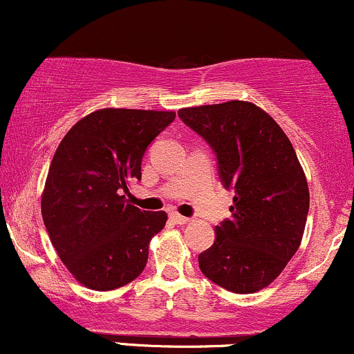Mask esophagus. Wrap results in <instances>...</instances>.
<instances>
[{
    "label": "esophagus",
    "instance_id": "1",
    "mask_svg": "<svg viewBox=\"0 0 354 354\" xmlns=\"http://www.w3.org/2000/svg\"><path fill=\"white\" fill-rule=\"evenodd\" d=\"M171 220H173L176 225H186L189 221L188 216L180 215V213H171Z\"/></svg>",
    "mask_w": 354,
    "mask_h": 354
}]
</instances>
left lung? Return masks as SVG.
Returning <instances> with one entry per match:
<instances>
[{
    "instance_id": "8db88e82",
    "label": "left lung",
    "mask_w": 354,
    "mask_h": 354,
    "mask_svg": "<svg viewBox=\"0 0 354 354\" xmlns=\"http://www.w3.org/2000/svg\"><path fill=\"white\" fill-rule=\"evenodd\" d=\"M216 153L221 183L235 189L232 220L198 255L205 277L236 294L266 289L286 269L304 235L309 186L284 131L245 100L178 111Z\"/></svg>"
}]
</instances>
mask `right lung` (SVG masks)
I'll list each match as a JSON object with an SVG mask.
<instances>
[{"mask_svg": "<svg viewBox=\"0 0 354 354\" xmlns=\"http://www.w3.org/2000/svg\"><path fill=\"white\" fill-rule=\"evenodd\" d=\"M173 111L106 107L65 134L41 193V216L58 257L77 282L112 290L145 270L149 242L166 212H141L124 193L141 180L147 146L173 122Z\"/></svg>", "mask_w": 354, "mask_h": 354, "instance_id": "obj_1", "label": "right lung"}]
</instances>
